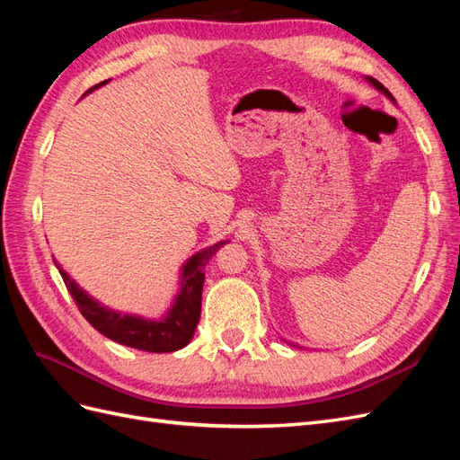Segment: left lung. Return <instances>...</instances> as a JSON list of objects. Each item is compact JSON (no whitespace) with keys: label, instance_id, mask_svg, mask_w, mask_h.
I'll list each match as a JSON object with an SVG mask.
<instances>
[{"label":"left lung","instance_id":"8db88e82","mask_svg":"<svg viewBox=\"0 0 460 460\" xmlns=\"http://www.w3.org/2000/svg\"><path fill=\"white\" fill-rule=\"evenodd\" d=\"M368 82H370V84H372V86H374L376 90H380V92H384V93H385V95L389 97V100H394V95H392V93H389V92H387V88H384V86L380 84V82H378V80H374V78H368Z\"/></svg>","mask_w":460,"mask_h":460}]
</instances>
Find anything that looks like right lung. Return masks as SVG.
I'll list each match as a JSON object with an SVG mask.
<instances>
[{"instance_id": "obj_1", "label": "right lung", "mask_w": 460, "mask_h": 460, "mask_svg": "<svg viewBox=\"0 0 460 460\" xmlns=\"http://www.w3.org/2000/svg\"><path fill=\"white\" fill-rule=\"evenodd\" d=\"M103 84H107V80L100 82L92 90ZM225 243L226 242H218L186 261L182 276H180L178 296L169 314L159 320H146L142 316L122 314L103 307L102 303L92 299L84 289H80L78 284L71 280V276L59 267V262H53L59 269L68 294L76 301L82 316L105 338L149 353H171L182 349L193 338V332H196L201 316V289L205 282L203 269L207 261L217 253V249Z\"/></svg>"}]
</instances>
